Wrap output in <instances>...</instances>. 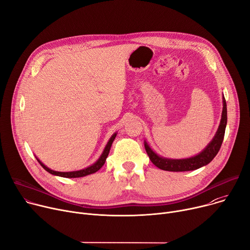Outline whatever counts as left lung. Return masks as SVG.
I'll return each instance as SVG.
<instances>
[{"instance_id":"8db88e82","label":"left lung","mask_w":250,"mask_h":250,"mask_svg":"<svg viewBox=\"0 0 250 250\" xmlns=\"http://www.w3.org/2000/svg\"><path fill=\"white\" fill-rule=\"evenodd\" d=\"M222 101H223V109H222V115H221L219 127L217 129V132L215 134V136L213 137V139L210 141V143L205 147V149L202 150V152H200L199 154L193 157L186 158V159H168V158H164L157 155L156 153L150 148L148 143L144 141L145 150L147 152L151 162L156 167L162 170L179 172V171L195 170L202 166L207 165L208 163L212 161L218 153L221 147V144L223 142L225 128L227 124V108H226V101H225L224 96L222 97Z\"/></svg>"}]
</instances>
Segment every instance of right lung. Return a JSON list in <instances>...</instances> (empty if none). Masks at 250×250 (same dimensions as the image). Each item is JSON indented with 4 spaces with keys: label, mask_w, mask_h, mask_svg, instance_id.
<instances>
[{
    "label": "right lung",
    "mask_w": 250,
    "mask_h": 250,
    "mask_svg": "<svg viewBox=\"0 0 250 250\" xmlns=\"http://www.w3.org/2000/svg\"><path fill=\"white\" fill-rule=\"evenodd\" d=\"M116 135H117V133H114L113 135H112V137L109 139V141H108V143H107V145H106V147H105V149H104V151H103V153H102V155L100 156V158H99L97 161H96L94 164H92L91 166H89V167H87V168H84V169H82V170L71 171V172L54 171V170L48 168L46 165H44L38 158H37V160H38V162H39V163L41 164V166H42L47 172H49V173H51V174H53V175H56V176H61V177H66V178H78V177L87 176V175H89V174H93V173H95V172H97V171L104 165V163H105V161H106V159H107V157H108V154H109L110 148H111V146H112V143H113L115 137H116Z\"/></svg>",
    "instance_id": "1"
}]
</instances>
